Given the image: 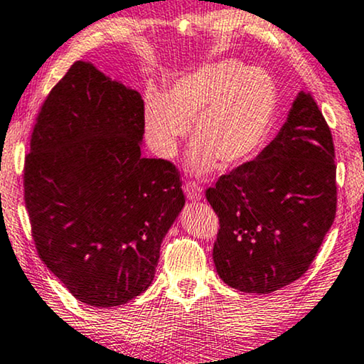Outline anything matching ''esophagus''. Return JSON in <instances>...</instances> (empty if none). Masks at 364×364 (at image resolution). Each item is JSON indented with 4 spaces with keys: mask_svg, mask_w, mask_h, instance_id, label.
Returning a JSON list of instances; mask_svg holds the SVG:
<instances>
[{
    "mask_svg": "<svg viewBox=\"0 0 364 364\" xmlns=\"http://www.w3.org/2000/svg\"><path fill=\"white\" fill-rule=\"evenodd\" d=\"M184 193H186V196L191 199V201H199V199L203 198V188L194 181L184 184Z\"/></svg>",
    "mask_w": 364,
    "mask_h": 364,
    "instance_id": "esophagus-1",
    "label": "esophagus"
}]
</instances>
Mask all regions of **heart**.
I'll return each mask as SVG.
<instances>
[{"label": "heart", "mask_w": 364, "mask_h": 364, "mask_svg": "<svg viewBox=\"0 0 364 364\" xmlns=\"http://www.w3.org/2000/svg\"><path fill=\"white\" fill-rule=\"evenodd\" d=\"M277 104V87L265 70L219 60L176 80L168 94L146 92V136L156 155L173 158L194 120L193 171L211 170L218 160L224 166L239 165L267 140Z\"/></svg>", "instance_id": "b5f03b06"}]
</instances>
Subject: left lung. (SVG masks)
<instances>
[{
  "instance_id": "8db88e82",
  "label": "left lung",
  "mask_w": 364,
  "mask_h": 364,
  "mask_svg": "<svg viewBox=\"0 0 364 364\" xmlns=\"http://www.w3.org/2000/svg\"><path fill=\"white\" fill-rule=\"evenodd\" d=\"M206 199L219 218L213 259L229 287L262 295L300 279L336 214L333 136L311 95L300 92L279 135Z\"/></svg>"
}]
</instances>
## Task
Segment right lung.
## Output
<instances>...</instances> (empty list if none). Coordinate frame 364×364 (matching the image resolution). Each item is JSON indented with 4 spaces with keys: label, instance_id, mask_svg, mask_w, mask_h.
Listing matches in <instances>:
<instances>
[{
    "label": "right lung",
    "instance_id": "right-lung-1",
    "mask_svg": "<svg viewBox=\"0 0 364 364\" xmlns=\"http://www.w3.org/2000/svg\"><path fill=\"white\" fill-rule=\"evenodd\" d=\"M141 95L77 60L41 107L24 160V203L39 257L90 306L150 287L184 206L180 171L143 158Z\"/></svg>",
    "mask_w": 364,
    "mask_h": 364
}]
</instances>
